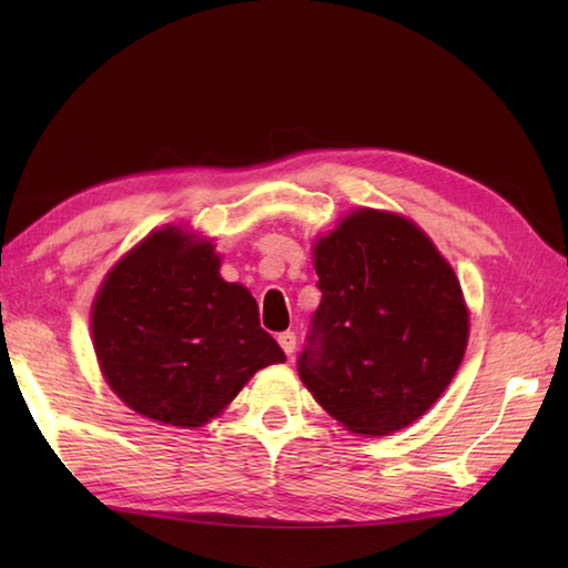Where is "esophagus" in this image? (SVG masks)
Instances as JSON below:
<instances>
[{"label":"esophagus","instance_id":"obj_1","mask_svg":"<svg viewBox=\"0 0 568 568\" xmlns=\"http://www.w3.org/2000/svg\"><path fill=\"white\" fill-rule=\"evenodd\" d=\"M277 344H281V348H283L287 356H293L295 354V344H297L295 332H281V334H277Z\"/></svg>","mask_w":568,"mask_h":568}]
</instances>
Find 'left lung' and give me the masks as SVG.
Masks as SVG:
<instances>
[{"label": "left lung", "mask_w": 568, "mask_h": 568, "mask_svg": "<svg viewBox=\"0 0 568 568\" xmlns=\"http://www.w3.org/2000/svg\"><path fill=\"white\" fill-rule=\"evenodd\" d=\"M315 271L322 303L300 378L356 434L413 425L466 352L468 310L452 265L417 224L364 207L317 241Z\"/></svg>", "instance_id": "left-lung-1"}]
</instances>
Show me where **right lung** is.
I'll use <instances>...</instances> for the list:
<instances>
[{"label": "right lung", "instance_id": "1", "mask_svg": "<svg viewBox=\"0 0 568 568\" xmlns=\"http://www.w3.org/2000/svg\"><path fill=\"white\" fill-rule=\"evenodd\" d=\"M92 344L110 388L134 413L202 427L253 373L285 354L258 305L220 275L210 241L165 226L106 273L92 305Z\"/></svg>", "mask_w": 568, "mask_h": 568}]
</instances>
